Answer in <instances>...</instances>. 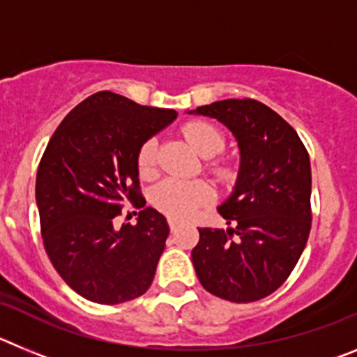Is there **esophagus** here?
I'll return each mask as SVG.
<instances>
[{"instance_id":"esophagus-1","label":"esophagus","mask_w":357,"mask_h":357,"mask_svg":"<svg viewBox=\"0 0 357 357\" xmlns=\"http://www.w3.org/2000/svg\"><path fill=\"white\" fill-rule=\"evenodd\" d=\"M168 223H169V229H172V232H175V230L178 229V227H181V223L176 222V220H173V218H169Z\"/></svg>"}]
</instances>
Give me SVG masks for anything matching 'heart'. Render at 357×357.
Returning <instances> with one entry per match:
<instances>
[{
    "instance_id": "1",
    "label": "heart",
    "mask_w": 357,
    "mask_h": 357,
    "mask_svg": "<svg viewBox=\"0 0 357 357\" xmlns=\"http://www.w3.org/2000/svg\"><path fill=\"white\" fill-rule=\"evenodd\" d=\"M185 139L202 157H214L225 148V135L220 128L209 121H191L184 127ZM137 169L141 176L150 178L157 172V143L148 139L141 144L137 151ZM211 169L218 176H227L230 173L229 166L220 162L211 164ZM213 188L202 181H178L168 178L160 182L151 191V206L173 220H188L200 207L207 206L213 200Z\"/></svg>"
}]
</instances>
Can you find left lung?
<instances>
[{
  "instance_id": "1",
  "label": "left lung",
  "mask_w": 357,
  "mask_h": 357,
  "mask_svg": "<svg viewBox=\"0 0 357 357\" xmlns=\"http://www.w3.org/2000/svg\"><path fill=\"white\" fill-rule=\"evenodd\" d=\"M191 112L227 125L241 150L238 185L218 209L235 229H198L191 252L198 280L225 301H261L284 284L311 232L309 153L288 121L252 98Z\"/></svg>"
}]
</instances>
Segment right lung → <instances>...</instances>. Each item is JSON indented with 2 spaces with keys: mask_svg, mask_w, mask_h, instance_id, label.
<instances>
[{
  "mask_svg": "<svg viewBox=\"0 0 357 357\" xmlns=\"http://www.w3.org/2000/svg\"><path fill=\"white\" fill-rule=\"evenodd\" d=\"M176 112L121 94H91L59 125L37 169L40 236L66 284L91 302L114 305L148 291L166 247V218L146 207L135 225L116 229L127 204L144 207L141 144Z\"/></svg>",
  "mask_w": 357,
  "mask_h": 357,
  "instance_id": "1",
  "label": "right lung"
}]
</instances>
